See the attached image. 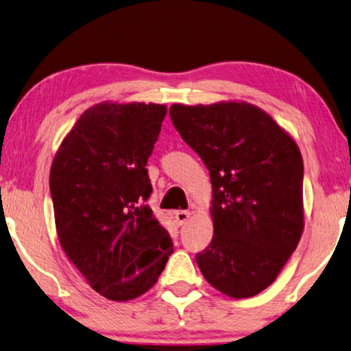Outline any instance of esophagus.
I'll return each instance as SVG.
<instances>
[{
    "instance_id": "obj_1",
    "label": "esophagus",
    "mask_w": 351,
    "mask_h": 351,
    "mask_svg": "<svg viewBox=\"0 0 351 351\" xmlns=\"http://www.w3.org/2000/svg\"><path fill=\"white\" fill-rule=\"evenodd\" d=\"M190 215H191V213L188 212V210H177L174 213V220H176L177 225L182 226V225H185V223L188 221V218H190Z\"/></svg>"
}]
</instances>
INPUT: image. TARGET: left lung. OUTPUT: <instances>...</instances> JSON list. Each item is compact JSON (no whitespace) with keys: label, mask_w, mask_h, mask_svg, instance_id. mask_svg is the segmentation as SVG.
<instances>
[{"label":"left lung","mask_w":351,"mask_h":351,"mask_svg":"<svg viewBox=\"0 0 351 351\" xmlns=\"http://www.w3.org/2000/svg\"><path fill=\"white\" fill-rule=\"evenodd\" d=\"M169 115L210 174L213 237L197 266L226 296H255L274 283L302 236L301 150L245 101L172 104Z\"/></svg>","instance_id":"obj_1"}]
</instances>
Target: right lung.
Here are the masks:
<instances>
[{
    "mask_svg": "<svg viewBox=\"0 0 351 351\" xmlns=\"http://www.w3.org/2000/svg\"><path fill=\"white\" fill-rule=\"evenodd\" d=\"M165 104L103 103L79 117L50 167L62 248L88 285L110 301L139 298L174 252L154 215L147 160Z\"/></svg>",
    "mask_w": 351,
    "mask_h": 351,
    "instance_id": "1",
    "label": "right lung"
}]
</instances>
